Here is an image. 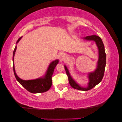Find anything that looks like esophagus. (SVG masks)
Masks as SVG:
<instances>
[{
    "label": "esophagus",
    "mask_w": 122,
    "mask_h": 122,
    "mask_svg": "<svg viewBox=\"0 0 122 122\" xmlns=\"http://www.w3.org/2000/svg\"><path fill=\"white\" fill-rule=\"evenodd\" d=\"M66 56H66V53H62L61 54V59H65V58H66Z\"/></svg>",
    "instance_id": "1"
}]
</instances>
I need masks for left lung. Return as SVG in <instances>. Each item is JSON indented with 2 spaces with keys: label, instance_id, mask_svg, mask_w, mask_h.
<instances>
[{
  "label": "left lung",
  "instance_id": "left-lung-1",
  "mask_svg": "<svg viewBox=\"0 0 122 122\" xmlns=\"http://www.w3.org/2000/svg\"><path fill=\"white\" fill-rule=\"evenodd\" d=\"M84 39L86 41H94L96 43L97 46H98V51H99V59L98 61L97 66L96 69L93 72L89 73L88 74V78H89V81L87 87H81L79 84H77L76 81L71 78L69 71L66 66H64V68L68 76L69 83L71 87L74 89L79 90V91H86L92 89L96 85L99 84L102 80L103 76H104L105 68H106V54L105 52L104 46L102 40L99 36L93 35V36H86L84 38Z\"/></svg>",
  "mask_w": 122,
  "mask_h": 122
}]
</instances>
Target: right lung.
Returning <instances> with one entry per match:
<instances>
[{
    "label": "right lung",
    "instance_id": "right-lung-1",
    "mask_svg": "<svg viewBox=\"0 0 122 122\" xmlns=\"http://www.w3.org/2000/svg\"><path fill=\"white\" fill-rule=\"evenodd\" d=\"M19 38L16 41V43L19 42L21 38ZM16 49V46L13 51V71L14 73L15 76L16 80L23 87L29 91V92L31 93H44L45 92L48 91L50 88H51V84H52V76L54 72V68L57 64L59 62V61L58 59L56 61H53L51 64H49V67H48L47 71H46V74L45 76L43 78H39L38 79H34V80H28V81H25L20 79L18 76L15 73L14 68V56L15 55Z\"/></svg>",
    "mask_w": 122,
    "mask_h": 122
}]
</instances>
